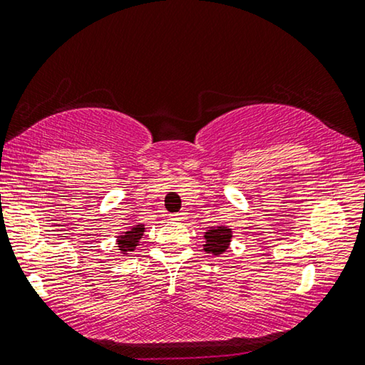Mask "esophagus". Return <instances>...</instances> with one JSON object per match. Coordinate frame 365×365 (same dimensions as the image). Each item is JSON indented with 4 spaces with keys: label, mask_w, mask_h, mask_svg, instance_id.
<instances>
[{
    "label": "esophagus",
    "mask_w": 365,
    "mask_h": 365,
    "mask_svg": "<svg viewBox=\"0 0 365 365\" xmlns=\"http://www.w3.org/2000/svg\"><path fill=\"white\" fill-rule=\"evenodd\" d=\"M184 216H186L184 212H176V214H171V219L173 221H184Z\"/></svg>",
    "instance_id": "1"
}]
</instances>
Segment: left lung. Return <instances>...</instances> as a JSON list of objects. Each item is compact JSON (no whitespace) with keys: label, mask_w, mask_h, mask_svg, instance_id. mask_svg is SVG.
I'll list each match as a JSON object with an SVG mask.
<instances>
[{"label":"left lung","mask_w":365,"mask_h":365,"mask_svg":"<svg viewBox=\"0 0 365 365\" xmlns=\"http://www.w3.org/2000/svg\"><path fill=\"white\" fill-rule=\"evenodd\" d=\"M206 249L207 252L212 254H221L222 251H226V247L229 246V241H231V231L227 229H211V231L206 232Z\"/></svg>","instance_id":"8db88e82"}]
</instances>
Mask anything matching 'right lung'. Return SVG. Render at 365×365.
Segmentation results:
<instances>
[{"label": "right lung", "instance_id": "1", "mask_svg": "<svg viewBox=\"0 0 365 365\" xmlns=\"http://www.w3.org/2000/svg\"><path fill=\"white\" fill-rule=\"evenodd\" d=\"M143 232H144V226H143V224H138V226L131 227V231L123 234V236L118 239L119 251H121L123 254H128L129 251H134V247L138 246V242H139V239H141Z\"/></svg>", "mask_w": 365, "mask_h": 365}]
</instances>
